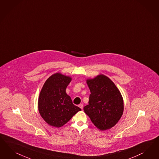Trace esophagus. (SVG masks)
Returning <instances> with one entry per match:
<instances>
[{"instance_id": "34e87169", "label": "esophagus", "mask_w": 159, "mask_h": 159, "mask_svg": "<svg viewBox=\"0 0 159 159\" xmlns=\"http://www.w3.org/2000/svg\"><path fill=\"white\" fill-rule=\"evenodd\" d=\"M79 107L81 108V109H83V105H82V104H80V105H79Z\"/></svg>"}]
</instances>
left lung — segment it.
Instances as JSON below:
<instances>
[{
    "label": "left lung",
    "mask_w": 159,
    "mask_h": 159,
    "mask_svg": "<svg viewBox=\"0 0 159 159\" xmlns=\"http://www.w3.org/2000/svg\"><path fill=\"white\" fill-rule=\"evenodd\" d=\"M86 81L91 94L89 104L84 107V112L100 130L112 128L123 115L121 93L112 81L103 74Z\"/></svg>",
    "instance_id": "obj_1"
}]
</instances>
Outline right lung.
Here are the masks:
<instances>
[{"mask_svg": "<svg viewBox=\"0 0 159 159\" xmlns=\"http://www.w3.org/2000/svg\"><path fill=\"white\" fill-rule=\"evenodd\" d=\"M71 80V77L57 72L47 80L41 88L38 109L42 118L50 126L61 128L81 111L66 93Z\"/></svg>", "mask_w": 159, "mask_h": 159, "instance_id": "right-lung-1", "label": "right lung"}]
</instances>
